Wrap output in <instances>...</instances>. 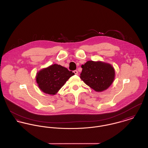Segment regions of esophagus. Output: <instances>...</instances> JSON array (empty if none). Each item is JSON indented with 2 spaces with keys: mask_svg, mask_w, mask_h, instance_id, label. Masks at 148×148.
<instances>
[{
  "mask_svg": "<svg viewBox=\"0 0 148 148\" xmlns=\"http://www.w3.org/2000/svg\"><path fill=\"white\" fill-rule=\"evenodd\" d=\"M73 72H74V73H75V75H77L78 73V71L77 70L73 71Z\"/></svg>",
  "mask_w": 148,
  "mask_h": 148,
  "instance_id": "obj_1",
  "label": "esophagus"
}]
</instances>
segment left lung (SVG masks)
I'll use <instances>...</instances> for the list:
<instances>
[{"label": "left lung", "mask_w": 148, "mask_h": 148, "mask_svg": "<svg viewBox=\"0 0 148 148\" xmlns=\"http://www.w3.org/2000/svg\"><path fill=\"white\" fill-rule=\"evenodd\" d=\"M81 67V79L96 91L106 90L114 79L115 70L108 63L90 61Z\"/></svg>", "instance_id": "left-lung-1"}]
</instances>
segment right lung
Listing matches in <instances>:
<instances>
[{
  "label": "right lung",
  "mask_w": 148,
  "mask_h": 148,
  "mask_svg": "<svg viewBox=\"0 0 148 148\" xmlns=\"http://www.w3.org/2000/svg\"><path fill=\"white\" fill-rule=\"evenodd\" d=\"M74 75L67 69L54 64L40 71L36 76V81L43 92L55 95Z\"/></svg>",
  "instance_id": "obj_1"
}]
</instances>
